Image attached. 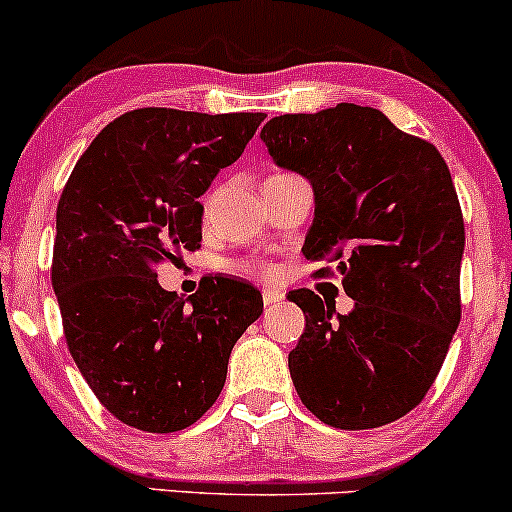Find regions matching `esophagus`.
Listing matches in <instances>:
<instances>
[{
  "mask_svg": "<svg viewBox=\"0 0 512 512\" xmlns=\"http://www.w3.org/2000/svg\"><path fill=\"white\" fill-rule=\"evenodd\" d=\"M280 300H283V292L271 290V287H268V290H263V304H266V307H273V304H278Z\"/></svg>",
  "mask_w": 512,
  "mask_h": 512,
  "instance_id": "1",
  "label": "esophagus"
}]
</instances>
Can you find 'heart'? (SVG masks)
<instances>
[{"mask_svg":"<svg viewBox=\"0 0 512 512\" xmlns=\"http://www.w3.org/2000/svg\"><path fill=\"white\" fill-rule=\"evenodd\" d=\"M241 271L244 273H254L258 275V278H266L271 280L278 275V271H275V266H271V263H254V266H241Z\"/></svg>","mask_w":512,"mask_h":512,"instance_id":"heart-1","label":"heart"}]
</instances>
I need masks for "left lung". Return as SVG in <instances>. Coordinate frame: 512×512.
I'll return each instance as SVG.
<instances>
[{"mask_svg":"<svg viewBox=\"0 0 512 512\" xmlns=\"http://www.w3.org/2000/svg\"><path fill=\"white\" fill-rule=\"evenodd\" d=\"M261 140L312 183L304 258L336 261L355 300L336 314L307 287L290 292L307 321L287 355L292 384L326 426H387L433 387L462 317L464 220L450 169L430 142L355 103L285 113Z\"/></svg>","mask_w":512,"mask_h":512,"instance_id":"left-lung-1","label":"left lung"}]
</instances>
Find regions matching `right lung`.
<instances>
[{
    "label": "right lung",
    "instance_id": "add662e5",
    "mask_svg": "<svg viewBox=\"0 0 512 512\" xmlns=\"http://www.w3.org/2000/svg\"><path fill=\"white\" fill-rule=\"evenodd\" d=\"M263 118L137 108L96 135L65 183L53 290L67 348L125 426H193L225 387L234 343L261 317L256 287L215 275L183 300L159 285L157 266L200 249L198 198Z\"/></svg>",
    "mask_w": 512,
    "mask_h": 512
}]
</instances>
